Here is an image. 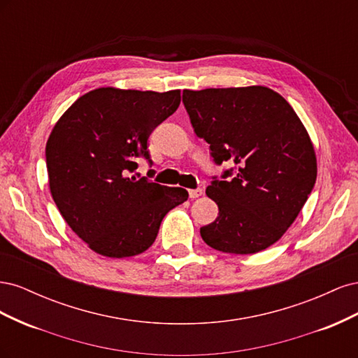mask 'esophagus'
Masks as SVG:
<instances>
[{"label": "esophagus", "instance_id": "34e87169", "mask_svg": "<svg viewBox=\"0 0 358 358\" xmlns=\"http://www.w3.org/2000/svg\"><path fill=\"white\" fill-rule=\"evenodd\" d=\"M188 192H189V197L191 199H197V197H200L201 194H203V189H200V188L199 189H189Z\"/></svg>", "mask_w": 358, "mask_h": 358}]
</instances>
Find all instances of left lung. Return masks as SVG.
<instances>
[{
	"label": "left lung",
	"mask_w": 358,
	"mask_h": 358,
	"mask_svg": "<svg viewBox=\"0 0 358 358\" xmlns=\"http://www.w3.org/2000/svg\"><path fill=\"white\" fill-rule=\"evenodd\" d=\"M194 133L209 143L216 164L234 175L206 188L218 218L203 241L227 254H255L276 243L296 221L317 180L312 140L289 103L267 86L183 91Z\"/></svg>",
	"instance_id": "obj_1"
}]
</instances>
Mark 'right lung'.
I'll return each mask as SVG.
<instances>
[{"label": "right lung", "instance_id": "right-lung-1", "mask_svg": "<svg viewBox=\"0 0 358 358\" xmlns=\"http://www.w3.org/2000/svg\"><path fill=\"white\" fill-rule=\"evenodd\" d=\"M180 91L96 88L58 119L46 143L49 189L62 218L94 252L127 258L157 239L166 213L188 191L133 171L149 159L148 138L176 112Z\"/></svg>", "mask_w": 358, "mask_h": 358}]
</instances>
